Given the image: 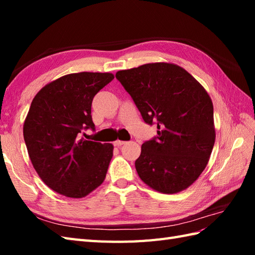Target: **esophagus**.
Returning a JSON list of instances; mask_svg holds the SVG:
<instances>
[{
    "label": "esophagus",
    "mask_w": 255,
    "mask_h": 255,
    "mask_svg": "<svg viewBox=\"0 0 255 255\" xmlns=\"http://www.w3.org/2000/svg\"><path fill=\"white\" fill-rule=\"evenodd\" d=\"M125 143H126V141H123V140H116V141H114V145H115V147H122Z\"/></svg>",
    "instance_id": "obj_1"
}]
</instances>
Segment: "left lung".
I'll list each match as a JSON object with an SVG mask.
<instances>
[{"label":"left lung","mask_w":255,"mask_h":255,"mask_svg":"<svg viewBox=\"0 0 255 255\" xmlns=\"http://www.w3.org/2000/svg\"><path fill=\"white\" fill-rule=\"evenodd\" d=\"M116 78L143 121L158 126V136L141 145L134 162L139 177L163 194L186 189L205 170L215 144L214 106L207 91L170 62L122 70Z\"/></svg>","instance_id":"8db88e82"}]
</instances>
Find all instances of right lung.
I'll return each instance as SVG.
<instances>
[{"instance_id": "1", "label": "right lung", "mask_w": 255, "mask_h": 255, "mask_svg": "<svg viewBox=\"0 0 255 255\" xmlns=\"http://www.w3.org/2000/svg\"><path fill=\"white\" fill-rule=\"evenodd\" d=\"M114 79L110 72L63 75L46 84L31 102L23 132L31 164L52 191L82 198L104 182L114 145L80 138L94 124L91 106Z\"/></svg>"}]
</instances>
